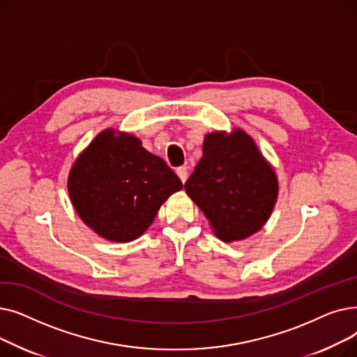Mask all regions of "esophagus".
<instances>
[{
  "label": "esophagus",
  "mask_w": 357,
  "mask_h": 357,
  "mask_svg": "<svg viewBox=\"0 0 357 357\" xmlns=\"http://www.w3.org/2000/svg\"><path fill=\"white\" fill-rule=\"evenodd\" d=\"M176 175L179 176V179L185 183V181L188 179V171H186V167L185 166H179L178 169H176Z\"/></svg>",
  "instance_id": "1"
}]
</instances>
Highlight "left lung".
I'll return each mask as SVG.
<instances>
[{
    "mask_svg": "<svg viewBox=\"0 0 357 357\" xmlns=\"http://www.w3.org/2000/svg\"><path fill=\"white\" fill-rule=\"evenodd\" d=\"M185 191L224 241L246 238L269 218L278 197L273 169L250 136L234 130L207 135Z\"/></svg>",
    "mask_w": 357,
    "mask_h": 357,
    "instance_id": "8db88e82",
    "label": "left lung"
}]
</instances>
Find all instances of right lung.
<instances>
[{
  "mask_svg": "<svg viewBox=\"0 0 357 357\" xmlns=\"http://www.w3.org/2000/svg\"><path fill=\"white\" fill-rule=\"evenodd\" d=\"M68 188L86 226L111 241H131L182 182L139 139L105 130L75 162Z\"/></svg>",
  "mask_w": 357,
  "mask_h": 357,
  "instance_id": "obj_1",
  "label": "right lung"
}]
</instances>
